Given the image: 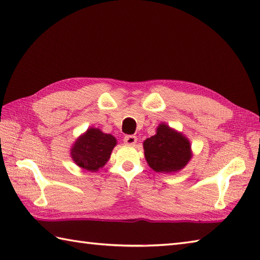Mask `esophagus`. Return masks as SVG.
Instances as JSON below:
<instances>
[{
  "mask_svg": "<svg viewBox=\"0 0 260 260\" xmlns=\"http://www.w3.org/2000/svg\"><path fill=\"white\" fill-rule=\"evenodd\" d=\"M136 142H137L136 136L128 135V136L124 137V143L126 145H134V144H136Z\"/></svg>",
  "mask_w": 260,
  "mask_h": 260,
  "instance_id": "34e87169",
  "label": "esophagus"
}]
</instances>
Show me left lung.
Instances as JSON below:
<instances>
[{
	"label": "left lung",
	"instance_id": "left-lung-1",
	"mask_svg": "<svg viewBox=\"0 0 260 260\" xmlns=\"http://www.w3.org/2000/svg\"><path fill=\"white\" fill-rule=\"evenodd\" d=\"M143 147L147 164L155 172H178L192 156L189 140L164 123L158 125L155 135L144 141Z\"/></svg>",
	"mask_w": 260,
	"mask_h": 260
}]
</instances>
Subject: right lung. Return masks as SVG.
<instances>
[{"label": "right lung", "instance_id": "obj_1", "mask_svg": "<svg viewBox=\"0 0 260 260\" xmlns=\"http://www.w3.org/2000/svg\"><path fill=\"white\" fill-rule=\"evenodd\" d=\"M116 144L117 141L113 135L90 127L85 134L77 139L70 154L79 168L97 172L107 163Z\"/></svg>", "mask_w": 260, "mask_h": 260}]
</instances>
